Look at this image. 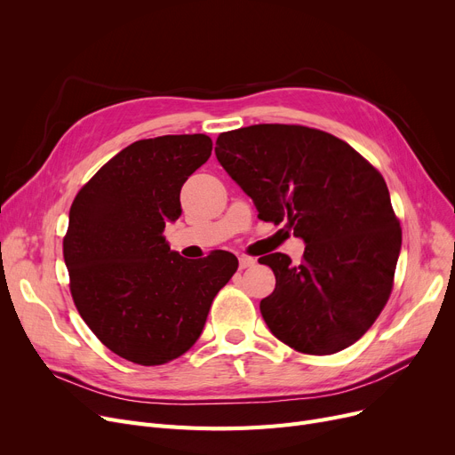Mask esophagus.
I'll return each mask as SVG.
<instances>
[{
	"label": "esophagus",
	"mask_w": 455,
	"mask_h": 455,
	"mask_svg": "<svg viewBox=\"0 0 455 455\" xmlns=\"http://www.w3.org/2000/svg\"><path fill=\"white\" fill-rule=\"evenodd\" d=\"M256 264V259L251 256H240V269H247L252 267Z\"/></svg>",
	"instance_id": "esophagus-1"
}]
</instances>
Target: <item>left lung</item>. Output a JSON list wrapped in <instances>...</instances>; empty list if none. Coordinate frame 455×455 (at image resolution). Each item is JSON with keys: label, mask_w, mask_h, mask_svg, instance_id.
I'll use <instances>...</instances> for the list:
<instances>
[{"label": "left lung", "mask_w": 455, "mask_h": 455, "mask_svg": "<svg viewBox=\"0 0 455 455\" xmlns=\"http://www.w3.org/2000/svg\"><path fill=\"white\" fill-rule=\"evenodd\" d=\"M215 156L261 221H288L306 243L299 266L282 252L258 259L276 278L259 302L273 336L317 355L355 343L389 300L402 247L384 177L347 141L302 125L223 132Z\"/></svg>", "instance_id": "left-lung-1"}]
</instances>
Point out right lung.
<instances>
[{"instance_id":"obj_1","label":"right lung","mask_w":455,"mask_h":455,"mask_svg":"<svg viewBox=\"0 0 455 455\" xmlns=\"http://www.w3.org/2000/svg\"><path fill=\"white\" fill-rule=\"evenodd\" d=\"M206 134L138 140L110 158L69 208L64 261L83 321L114 354L162 365L194 347L237 258L186 259L164 237L180 188L210 158Z\"/></svg>"}]
</instances>
